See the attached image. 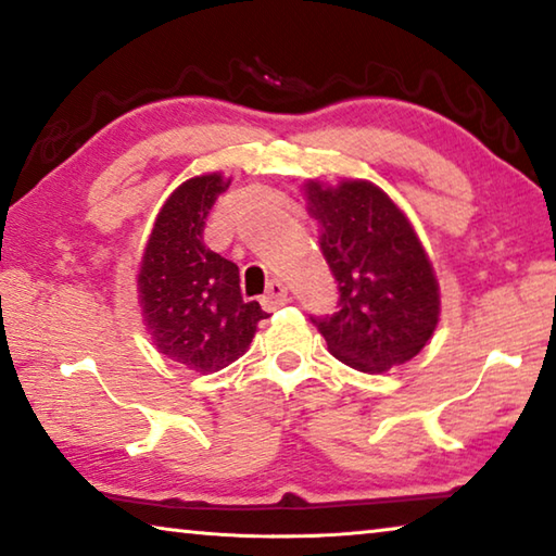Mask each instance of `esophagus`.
I'll return each instance as SVG.
<instances>
[{
  "instance_id": "1",
  "label": "esophagus",
  "mask_w": 556,
  "mask_h": 556,
  "mask_svg": "<svg viewBox=\"0 0 556 556\" xmlns=\"http://www.w3.org/2000/svg\"><path fill=\"white\" fill-rule=\"evenodd\" d=\"M287 301H289V291H287V287L281 285L279 279L269 281V287H267V294L262 296V304H265L267 308H271V312H275V308L285 306Z\"/></svg>"
}]
</instances>
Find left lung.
Returning a JSON list of instances; mask_svg holds the SVG:
<instances>
[{
  "instance_id": "obj_1",
  "label": "left lung",
  "mask_w": 556,
  "mask_h": 556,
  "mask_svg": "<svg viewBox=\"0 0 556 556\" xmlns=\"http://www.w3.org/2000/svg\"><path fill=\"white\" fill-rule=\"evenodd\" d=\"M308 213L338 281V308L312 316L338 361L384 372L412 361L439 324V285L417 232L370 181L306 184Z\"/></svg>"
}]
</instances>
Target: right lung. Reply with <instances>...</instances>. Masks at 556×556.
I'll return each instance as SVG.
<instances>
[{"label":"right lung","instance_id":"add662e5","mask_svg":"<svg viewBox=\"0 0 556 556\" xmlns=\"http://www.w3.org/2000/svg\"><path fill=\"white\" fill-rule=\"evenodd\" d=\"M230 181L220 174L188 178L156 215L137 275L139 306L159 353L195 372L238 361L267 314L244 301L235 262L205 248L213 203Z\"/></svg>","mask_w":556,"mask_h":556}]
</instances>
